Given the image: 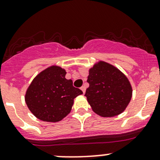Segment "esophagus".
<instances>
[{
	"label": "esophagus",
	"mask_w": 160,
	"mask_h": 160,
	"mask_svg": "<svg viewBox=\"0 0 160 160\" xmlns=\"http://www.w3.org/2000/svg\"><path fill=\"white\" fill-rule=\"evenodd\" d=\"M80 89H81L82 91H83V93H85V91H86V87H85V86H82V87H81V88H80Z\"/></svg>",
	"instance_id": "obj_1"
}]
</instances>
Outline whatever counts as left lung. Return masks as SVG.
<instances>
[{
  "label": "left lung",
  "mask_w": 160,
  "mask_h": 160,
  "mask_svg": "<svg viewBox=\"0 0 160 160\" xmlns=\"http://www.w3.org/2000/svg\"><path fill=\"white\" fill-rule=\"evenodd\" d=\"M89 88L85 96L93 112L101 117H114L129 104L132 88L126 76L111 64L99 61L89 70Z\"/></svg>",
  "instance_id": "left-lung-1"
}]
</instances>
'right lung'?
<instances>
[{
	"label": "right lung",
	"mask_w": 160,
	"mask_h": 160,
	"mask_svg": "<svg viewBox=\"0 0 160 160\" xmlns=\"http://www.w3.org/2000/svg\"><path fill=\"white\" fill-rule=\"evenodd\" d=\"M67 72L52 66L38 74L27 89L25 100L31 112L44 122H57L70 114L74 98L83 93L65 78Z\"/></svg>",
	"instance_id": "obj_1"
}]
</instances>
